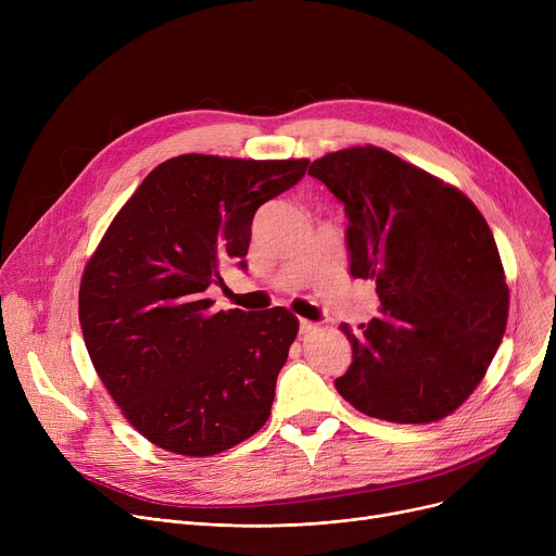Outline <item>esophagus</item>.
I'll return each instance as SVG.
<instances>
[{
	"label": "esophagus",
	"mask_w": 556,
	"mask_h": 556,
	"mask_svg": "<svg viewBox=\"0 0 556 556\" xmlns=\"http://www.w3.org/2000/svg\"><path fill=\"white\" fill-rule=\"evenodd\" d=\"M315 329H317V325L311 323V319H300V333H311Z\"/></svg>",
	"instance_id": "34e87169"
}]
</instances>
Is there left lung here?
<instances>
[{"label": "left lung", "instance_id": "obj_1", "mask_svg": "<svg viewBox=\"0 0 556 556\" xmlns=\"http://www.w3.org/2000/svg\"><path fill=\"white\" fill-rule=\"evenodd\" d=\"M308 175L344 204L349 273L376 281L381 300L361 333L340 325L352 365L336 390L383 421L451 415L507 325L509 290L486 220L462 191L376 146L329 153Z\"/></svg>", "mask_w": 556, "mask_h": 556}]
</instances>
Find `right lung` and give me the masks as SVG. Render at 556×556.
I'll return each mask as SVG.
<instances>
[{"instance_id": "right-lung-1", "label": "right lung", "mask_w": 556, "mask_h": 556, "mask_svg": "<svg viewBox=\"0 0 556 556\" xmlns=\"http://www.w3.org/2000/svg\"><path fill=\"white\" fill-rule=\"evenodd\" d=\"M308 160L180 155L153 168L108 227L80 281L78 317L97 374L160 448L204 457L270 417L298 317L216 311L220 263L245 270L252 218Z\"/></svg>"}]
</instances>
